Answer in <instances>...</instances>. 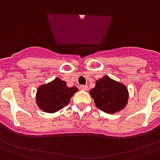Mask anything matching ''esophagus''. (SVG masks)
<instances>
[{"label":"esophagus","instance_id":"34e87169","mask_svg":"<svg viewBox=\"0 0 160 160\" xmlns=\"http://www.w3.org/2000/svg\"><path fill=\"white\" fill-rule=\"evenodd\" d=\"M80 88L82 89V90H87L88 89V85H81Z\"/></svg>","mask_w":160,"mask_h":160}]
</instances>
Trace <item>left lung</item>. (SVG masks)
I'll return each mask as SVG.
<instances>
[{
  "instance_id": "1",
  "label": "left lung",
  "mask_w": 160,
  "mask_h": 160,
  "mask_svg": "<svg viewBox=\"0 0 160 160\" xmlns=\"http://www.w3.org/2000/svg\"><path fill=\"white\" fill-rule=\"evenodd\" d=\"M94 104L107 113H115L126 106L129 93L125 85L104 77L95 82V87L89 91Z\"/></svg>"
}]
</instances>
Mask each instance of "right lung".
Segmentation results:
<instances>
[{
	"mask_svg": "<svg viewBox=\"0 0 160 160\" xmlns=\"http://www.w3.org/2000/svg\"><path fill=\"white\" fill-rule=\"evenodd\" d=\"M77 91L78 88H69L66 82L57 78L51 82L38 88L37 103L42 111L53 113L67 106L70 99Z\"/></svg>",
	"mask_w": 160,
	"mask_h": 160,
	"instance_id": "add662e5",
	"label": "right lung"
}]
</instances>
